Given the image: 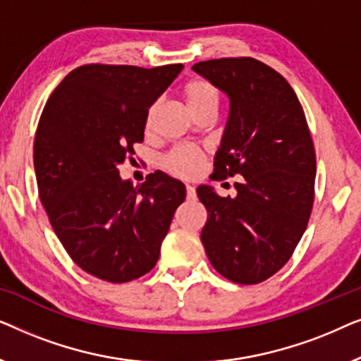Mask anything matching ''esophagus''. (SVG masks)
<instances>
[{"label":"esophagus","mask_w":361,"mask_h":361,"mask_svg":"<svg viewBox=\"0 0 361 361\" xmlns=\"http://www.w3.org/2000/svg\"><path fill=\"white\" fill-rule=\"evenodd\" d=\"M185 192H187V200H194L195 199V189L192 185H187L185 187Z\"/></svg>","instance_id":"obj_1"}]
</instances>
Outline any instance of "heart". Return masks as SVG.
Here are the masks:
<instances>
[{"mask_svg": "<svg viewBox=\"0 0 361 361\" xmlns=\"http://www.w3.org/2000/svg\"><path fill=\"white\" fill-rule=\"evenodd\" d=\"M180 95L182 100H184L185 108L194 118L209 111L215 113L216 108H219V92H216V88L212 85L209 80H204V78H194V80L185 83ZM157 108L159 106H157V103H154V105L147 110L145 121L146 133H151L152 126H154ZM204 161V152L194 149V147L182 146L176 147L174 151H171L169 154H167L164 159V167L167 171H171L172 174L189 179V177L199 174Z\"/></svg>", "mask_w": 361, "mask_h": 361, "instance_id": "1", "label": "heart"}]
</instances>
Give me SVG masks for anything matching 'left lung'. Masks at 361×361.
Masks as SVG:
<instances>
[{
    "label": "left lung",
    "instance_id": "1",
    "mask_svg": "<svg viewBox=\"0 0 361 361\" xmlns=\"http://www.w3.org/2000/svg\"><path fill=\"white\" fill-rule=\"evenodd\" d=\"M192 71L230 100L215 179L243 176L236 197L197 189L209 212L202 245L226 279L258 284L288 263L307 228L315 182L307 121L288 80L253 57L214 59Z\"/></svg>",
    "mask_w": 361,
    "mask_h": 361
}]
</instances>
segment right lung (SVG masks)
<instances>
[{
	"label": "right lung",
	"instance_id": "obj_1",
	"mask_svg": "<svg viewBox=\"0 0 361 361\" xmlns=\"http://www.w3.org/2000/svg\"><path fill=\"white\" fill-rule=\"evenodd\" d=\"M184 66L88 63L51 93L34 140L39 197L73 263L108 283L154 268L185 187L164 172L140 185L118 167L145 140L149 106Z\"/></svg>",
	"mask_w": 361,
	"mask_h": 361
}]
</instances>
